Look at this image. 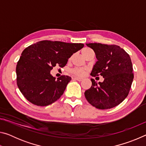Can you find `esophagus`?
<instances>
[{"mask_svg":"<svg viewBox=\"0 0 146 146\" xmlns=\"http://www.w3.org/2000/svg\"><path fill=\"white\" fill-rule=\"evenodd\" d=\"M74 80H78L79 82H80V81H82L83 80L82 78H80V77H73V78Z\"/></svg>","mask_w":146,"mask_h":146,"instance_id":"esophagus-1","label":"esophagus"}]
</instances>
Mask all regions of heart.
Returning <instances> with one entry per match:
<instances>
[{
	"label": "heart",
	"instance_id": "heart-1",
	"mask_svg": "<svg viewBox=\"0 0 146 146\" xmlns=\"http://www.w3.org/2000/svg\"><path fill=\"white\" fill-rule=\"evenodd\" d=\"M91 50V49L90 48H85L84 49L82 50V54L83 55H84V53L86 52H87V51ZM71 73L73 74V75H75V76H83L86 72V70L85 68H75V69H73L71 71Z\"/></svg>",
	"mask_w": 146,
	"mask_h": 146
}]
</instances>
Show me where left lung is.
<instances>
[{
    "label": "left lung",
    "mask_w": 146,
    "mask_h": 146,
    "mask_svg": "<svg viewBox=\"0 0 146 146\" xmlns=\"http://www.w3.org/2000/svg\"><path fill=\"white\" fill-rule=\"evenodd\" d=\"M86 44L94 51L97 59L91 75H100L104 78L98 83L91 78L92 86L84 93L86 100L100 110L114 108L127 97L132 84L134 76L130 56L117 45Z\"/></svg>",
    "instance_id": "obj_1"
}]
</instances>
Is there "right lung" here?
<instances>
[{
	"label": "right lung",
	"mask_w": 146,
	"mask_h": 146,
	"mask_svg": "<svg viewBox=\"0 0 146 146\" xmlns=\"http://www.w3.org/2000/svg\"><path fill=\"white\" fill-rule=\"evenodd\" d=\"M83 47L80 43L42 40L26 48L16 68L17 86L24 97L39 106L50 105L60 98L71 78L63 75L56 79L50 71L56 66L64 67Z\"/></svg>",
	"instance_id": "obj_1"
}]
</instances>
